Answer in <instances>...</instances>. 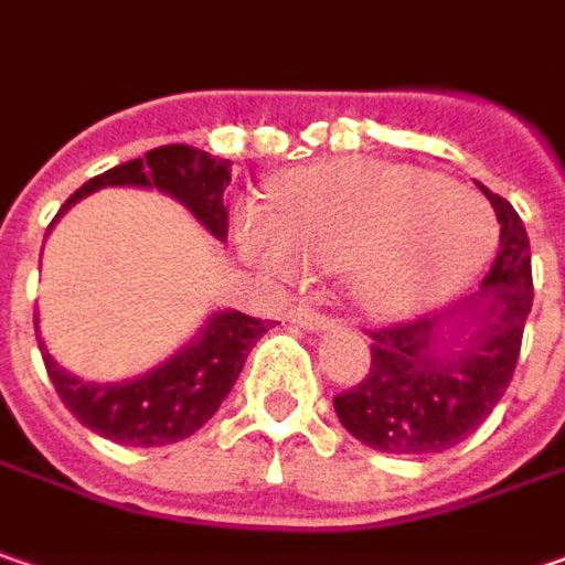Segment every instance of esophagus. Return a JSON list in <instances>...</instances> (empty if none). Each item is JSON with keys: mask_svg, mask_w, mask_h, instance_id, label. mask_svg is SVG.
I'll return each mask as SVG.
<instances>
[{"mask_svg": "<svg viewBox=\"0 0 565 565\" xmlns=\"http://www.w3.org/2000/svg\"><path fill=\"white\" fill-rule=\"evenodd\" d=\"M287 322H294V326H300V329H312V331L338 329V319H331V316L319 312V309L307 307V303L290 307V312H287Z\"/></svg>", "mask_w": 565, "mask_h": 565, "instance_id": "esophagus-1", "label": "esophagus"}]
</instances>
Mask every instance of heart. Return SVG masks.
Listing matches in <instances>:
<instances>
[{"label": "heart", "instance_id": "obj_1", "mask_svg": "<svg viewBox=\"0 0 565 565\" xmlns=\"http://www.w3.org/2000/svg\"><path fill=\"white\" fill-rule=\"evenodd\" d=\"M239 243L258 265L300 278L309 265L348 271L373 316H407L475 281L497 243L478 192L429 170L385 160H338L284 180L278 214L246 209Z\"/></svg>", "mask_w": 565, "mask_h": 565}]
</instances>
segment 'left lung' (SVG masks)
Returning <instances> with one entry per match:
<instances>
[{
    "label": "left lung",
    "mask_w": 565,
    "mask_h": 565,
    "mask_svg": "<svg viewBox=\"0 0 565 565\" xmlns=\"http://www.w3.org/2000/svg\"><path fill=\"white\" fill-rule=\"evenodd\" d=\"M483 195L500 221V249L478 294L449 312L366 331L370 373L334 395L338 420L370 449L446 452L490 417L512 382L534 300L531 246L503 195Z\"/></svg>",
    "instance_id": "1"
}]
</instances>
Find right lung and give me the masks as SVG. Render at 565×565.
Segmentation results:
<instances>
[{
	"mask_svg": "<svg viewBox=\"0 0 565 565\" xmlns=\"http://www.w3.org/2000/svg\"><path fill=\"white\" fill-rule=\"evenodd\" d=\"M227 183H231V160L214 158L209 151L189 145H163L148 151L145 158L119 163L107 173L87 180L75 195H68L62 211L104 185L160 189L170 199L183 202L217 239H227V209H224ZM268 326H271L268 319H253L236 309L214 312L202 334L192 344H185L180 354L160 363L158 370L107 385L82 382L78 376L65 373L43 348L40 334L38 341L62 405L87 429L119 446L151 449V446L180 443L209 424L221 402L231 395L246 356L268 331Z\"/></svg>",
	"mask_w": 565,
	"mask_h": 565,
	"instance_id": "obj_1",
	"label": "right lung"
}]
</instances>
